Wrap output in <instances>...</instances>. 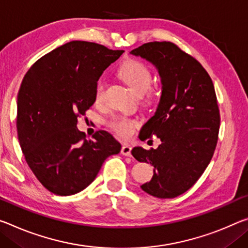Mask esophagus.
<instances>
[{
  "label": "esophagus",
  "instance_id": "esophagus-1",
  "mask_svg": "<svg viewBox=\"0 0 248 248\" xmlns=\"http://www.w3.org/2000/svg\"><path fill=\"white\" fill-rule=\"evenodd\" d=\"M131 149L132 148L130 145H127V144L123 145V148H121V155L124 156H131Z\"/></svg>",
  "mask_w": 248,
  "mask_h": 248
}]
</instances>
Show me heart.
I'll use <instances>...</instances> for the list:
<instances>
[{
  "label": "heart",
  "instance_id": "1",
  "mask_svg": "<svg viewBox=\"0 0 248 248\" xmlns=\"http://www.w3.org/2000/svg\"><path fill=\"white\" fill-rule=\"evenodd\" d=\"M119 75L127 82L132 92L142 96L150 89L152 85V75L149 68L138 61H129L119 69ZM106 80L100 77L95 85V101L100 103L104 98ZM107 125L121 138H129L135 130L137 121L125 116H113L107 121Z\"/></svg>",
  "mask_w": 248,
  "mask_h": 248
}]
</instances>
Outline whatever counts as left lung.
Masks as SVG:
<instances>
[{
	"instance_id": "left-lung-1",
	"label": "left lung",
	"mask_w": 248,
	"mask_h": 248,
	"mask_svg": "<svg viewBox=\"0 0 248 248\" xmlns=\"http://www.w3.org/2000/svg\"><path fill=\"white\" fill-rule=\"evenodd\" d=\"M155 66L161 97L140 140L155 135L156 149H132L139 162H150L153 176L141 186L145 193L173 199L194 186L205 171L217 142L219 111L213 82L203 66L170 42H151L130 52Z\"/></svg>"
}]
</instances>
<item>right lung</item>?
Masks as SVG:
<instances>
[{
    "label": "right lung",
    "mask_w": 248,
    "mask_h": 248,
    "mask_svg": "<svg viewBox=\"0 0 248 248\" xmlns=\"http://www.w3.org/2000/svg\"><path fill=\"white\" fill-rule=\"evenodd\" d=\"M124 50L73 41L46 54L23 78L16 128L25 160L37 180L57 195L87 187L121 144L105 130L87 140L76 127L95 103V85Z\"/></svg>",
    "instance_id": "1"
}]
</instances>
